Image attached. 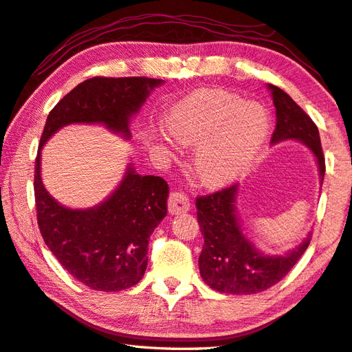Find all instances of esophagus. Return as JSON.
Here are the masks:
<instances>
[{"instance_id":"esophagus-1","label":"esophagus","mask_w":352,"mask_h":352,"mask_svg":"<svg viewBox=\"0 0 352 352\" xmlns=\"http://www.w3.org/2000/svg\"><path fill=\"white\" fill-rule=\"evenodd\" d=\"M168 208H169V212L172 215H178V214H183V212H188L190 209V201L189 198L182 194V192H170L169 195V203H168Z\"/></svg>"}]
</instances>
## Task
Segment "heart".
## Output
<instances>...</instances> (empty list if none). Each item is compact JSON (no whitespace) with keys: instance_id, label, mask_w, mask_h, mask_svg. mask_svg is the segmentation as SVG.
I'll use <instances>...</instances> for the list:
<instances>
[{"instance_id":"1","label":"heart","mask_w":352,"mask_h":352,"mask_svg":"<svg viewBox=\"0 0 352 352\" xmlns=\"http://www.w3.org/2000/svg\"><path fill=\"white\" fill-rule=\"evenodd\" d=\"M168 126L180 143L198 146L200 180L223 186L237 180L257 157L270 132V117L261 106L243 103L235 95L200 91L170 111Z\"/></svg>"}]
</instances>
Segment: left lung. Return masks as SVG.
I'll use <instances>...</instances> for the list:
<instances>
[{"label":"left lung","instance_id":"1","mask_svg":"<svg viewBox=\"0 0 352 352\" xmlns=\"http://www.w3.org/2000/svg\"><path fill=\"white\" fill-rule=\"evenodd\" d=\"M276 106L272 144L296 140L316 158L323 183L324 158L318 129L306 112L282 89L267 85ZM239 184L197 198V219L204 239L198 266L203 282L221 294H257L278 283L309 246L311 232L286 254L270 255L255 248L243 232L237 212Z\"/></svg>","mask_w":352,"mask_h":352}]
</instances>
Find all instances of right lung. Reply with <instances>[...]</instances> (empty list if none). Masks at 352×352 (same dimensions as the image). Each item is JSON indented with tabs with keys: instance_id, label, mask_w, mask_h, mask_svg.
Returning a JSON list of instances; mask_svg holds the SVG:
<instances>
[{
	"instance_id": "obj_1",
	"label": "right lung",
	"mask_w": 352,
	"mask_h": 352,
	"mask_svg": "<svg viewBox=\"0 0 352 352\" xmlns=\"http://www.w3.org/2000/svg\"><path fill=\"white\" fill-rule=\"evenodd\" d=\"M163 80L95 78L82 81L47 115L35 164L38 226L63 267L95 291L115 292L137 285L148 266V245L168 214L169 186L162 177L140 175L127 163L123 180L92 208H67L47 192L41 180V151L69 124H103L129 140V124Z\"/></svg>"
}]
</instances>
